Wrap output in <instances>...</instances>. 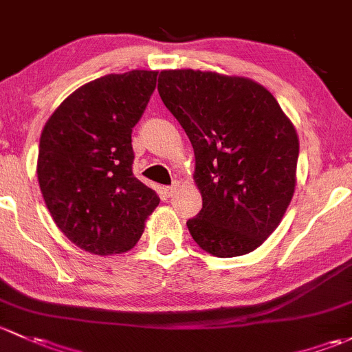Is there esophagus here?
Returning a JSON list of instances; mask_svg holds the SVG:
<instances>
[{"mask_svg": "<svg viewBox=\"0 0 352 352\" xmlns=\"http://www.w3.org/2000/svg\"><path fill=\"white\" fill-rule=\"evenodd\" d=\"M179 188H181V184L177 183V181H175V183H173L171 186H166V188H164V195H166V197H168V198L175 197L176 191L179 190Z\"/></svg>", "mask_w": 352, "mask_h": 352, "instance_id": "1", "label": "esophagus"}]
</instances>
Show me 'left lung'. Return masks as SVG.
Listing matches in <instances>:
<instances>
[{
	"mask_svg": "<svg viewBox=\"0 0 352 352\" xmlns=\"http://www.w3.org/2000/svg\"><path fill=\"white\" fill-rule=\"evenodd\" d=\"M157 91L195 151L203 208L186 222L191 237L217 257L256 251L295 193L300 142L292 120L263 85L242 76L169 69Z\"/></svg>",
	"mask_w": 352,
	"mask_h": 352,
	"instance_id": "obj_1",
	"label": "left lung"
}]
</instances>
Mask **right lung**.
<instances>
[{
  "mask_svg": "<svg viewBox=\"0 0 352 352\" xmlns=\"http://www.w3.org/2000/svg\"><path fill=\"white\" fill-rule=\"evenodd\" d=\"M157 71L98 78L69 95L41 135L37 177L60 232L96 256L130 251L159 205L132 173V129L140 120Z\"/></svg>",
  "mask_w": 352,
  "mask_h": 352,
  "instance_id": "1",
  "label": "right lung"
}]
</instances>
